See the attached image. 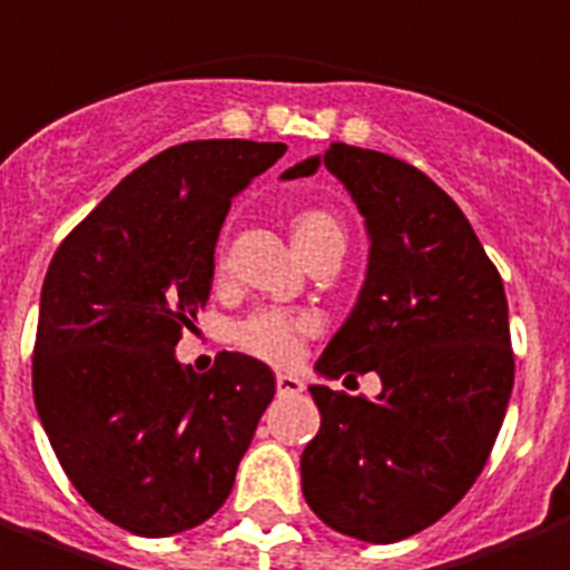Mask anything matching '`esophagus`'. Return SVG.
Returning <instances> with one entry per match:
<instances>
[{
    "mask_svg": "<svg viewBox=\"0 0 570 570\" xmlns=\"http://www.w3.org/2000/svg\"><path fill=\"white\" fill-rule=\"evenodd\" d=\"M305 390V383L296 374H277V395H298Z\"/></svg>",
    "mask_w": 570,
    "mask_h": 570,
    "instance_id": "esophagus-1",
    "label": "esophagus"
}]
</instances>
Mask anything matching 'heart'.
I'll use <instances>...</instances> for the list:
<instances>
[{"label":"heart","mask_w":570,"mask_h":570,"mask_svg":"<svg viewBox=\"0 0 570 570\" xmlns=\"http://www.w3.org/2000/svg\"><path fill=\"white\" fill-rule=\"evenodd\" d=\"M289 232H293V247L302 259H307L320 247H344V229L328 210H302L293 217ZM217 268L223 272V259L217 263ZM311 332H314V323L307 317L286 314V311H259L235 328V341H238V347L259 360L286 365L302 353V344Z\"/></svg>","instance_id":"obj_1"}]
</instances>
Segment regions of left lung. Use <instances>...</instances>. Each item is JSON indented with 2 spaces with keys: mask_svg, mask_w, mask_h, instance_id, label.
Wrapping results in <instances>:
<instances>
[{
  "mask_svg": "<svg viewBox=\"0 0 570 570\" xmlns=\"http://www.w3.org/2000/svg\"><path fill=\"white\" fill-rule=\"evenodd\" d=\"M320 166L365 220L368 265L314 368L326 381L377 371L381 392L311 386L320 432L302 453V492L328 529L395 543L441 520L487 465L513 392L508 298L468 217L423 171L332 145L281 178Z\"/></svg>",
  "mask_w": 570,
  "mask_h": 570,
  "instance_id": "8db88e82",
  "label": "left lung"
}]
</instances>
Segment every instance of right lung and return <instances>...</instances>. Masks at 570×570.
Wrapping results in <instances>:
<instances>
[{
    "instance_id": "add662e5",
    "label": "right lung",
    "mask_w": 570,
    "mask_h": 570,
    "mask_svg": "<svg viewBox=\"0 0 570 570\" xmlns=\"http://www.w3.org/2000/svg\"><path fill=\"white\" fill-rule=\"evenodd\" d=\"M286 145L187 141L105 196L50 259L32 395L75 489L126 532L168 538L217 513L274 399L265 362L175 356L208 305L232 199Z\"/></svg>"
}]
</instances>
